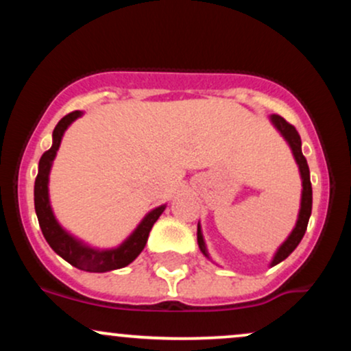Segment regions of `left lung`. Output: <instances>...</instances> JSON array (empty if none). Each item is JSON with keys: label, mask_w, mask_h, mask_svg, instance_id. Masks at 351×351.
<instances>
[{"label": "left lung", "mask_w": 351, "mask_h": 351, "mask_svg": "<svg viewBox=\"0 0 351 351\" xmlns=\"http://www.w3.org/2000/svg\"><path fill=\"white\" fill-rule=\"evenodd\" d=\"M271 123L274 125L277 132H279L282 138L285 140L291 148L293 160H295L297 167H299V173H300V180H302V195H300V209H299V215H297V221H295V226L291 231V234L285 237V241L282 243L277 251L274 252L272 261L269 263V267H274L279 263H282L284 259H287L289 256L293 252V249L299 245V243L304 237L305 231H307V224L310 219V215H312V183H310V170H308V165L307 160H305L304 153H302V140L299 132L295 130V127H292L291 123L285 122L280 115H271L269 117ZM198 245H199V251L203 252L204 257H208L211 261L208 254V247L206 243H204V237H203V229H201V224L198 223Z\"/></svg>", "instance_id": "obj_1"}]
</instances>
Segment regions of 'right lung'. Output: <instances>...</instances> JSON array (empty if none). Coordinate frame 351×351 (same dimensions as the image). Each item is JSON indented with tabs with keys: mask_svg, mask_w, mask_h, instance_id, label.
I'll return each instance as SVG.
<instances>
[{
	"mask_svg": "<svg viewBox=\"0 0 351 351\" xmlns=\"http://www.w3.org/2000/svg\"><path fill=\"white\" fill-rule=\"evenodd\" d=\"M82 115V110L71 112L69 115L62 117L59 120V123L56 125L54 132H52L51 148L47 152H44L41 160H39L38 176H36L34 181V209L43 234L46 237L47 244L52 247V251L58 254V256L62 257L64 261H67L71 265H74V267L80 269V271L108 272L125 267V265L134 263L136 257L140 256L145 244H147L148 234H150L153 224L162 216L167 204H162V206H156L152 211H148L127 239H123L115 247L108 249H100L95 247V245H90L86 241L71 234L59 223L54 211H52L49 198L51 168L56 155H58L64 134H66V130L71 127L72 122H75Z\"/></svg>",
	"mask_w": 351,
	"mask_h": 351,
	"instance_id": "right-lung-1",
	"label": "right lung"
}]
</instances>
